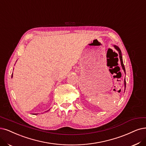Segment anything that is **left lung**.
Returning a JSON list of instances; mask_svg holds the SVG:
<instances>
[{"mask_svg": "<svg viewBox=\"0 0 146 146\" xmlns=\"http://www.w3.org/2000/svg\"><path fill=\"white\" fill-rule=\"evenodd\" d=\"M114 47L116 48V49L118 50V53H119V58H120V62H121V65L122 66V68L123 69L124 71H125V73H126V70H125V66H124L123 64V59H122V56H121V50L119 48V47L116 46H114ZM125 86L126 87V79H125Z\"/></svg>", "mask_w": 146, "mask_h": 146, "instance_id": "left-lung-1", "label": "left lung"}]
</instances>
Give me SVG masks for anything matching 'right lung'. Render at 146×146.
<instances>
[{
  "label": "right lung",
  "instance_id": "right-lung-1",
  "mask_svg": "<svg viewBox=\"0 0 146 146\" xmlns=\"http://www.w3.org/2000/svg\"><path fill=\"white\" fill-rule=\"evenodd\" d=\"M11 77H13V74H12V76H11Z\"/></svg>",
  "mask_w": 146,
  "mask_h": 146
}]
</instances>
